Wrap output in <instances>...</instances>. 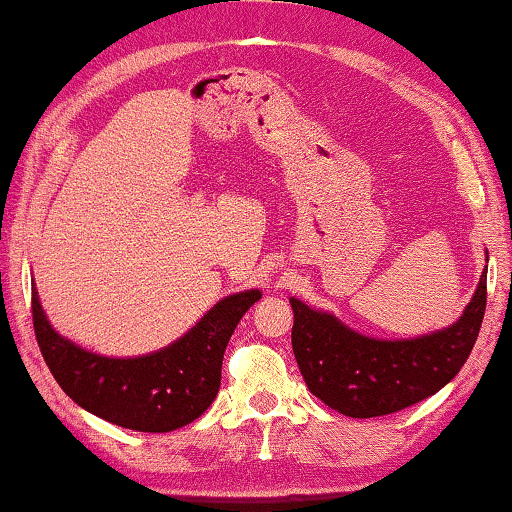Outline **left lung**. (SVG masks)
<instances>
[{"label":"left lung","instance_id":"1","mask_svg":"<svg viewBox=\"0 0 512 512\" xmlns=\"http://www.w3.org/2000/svg\"><path fill=\"white\" fill-rule=\"evenodd\" d=\"M486 276L488 265L455 323L412 339L361 334L332 312L292 296V347L307 388L325 406L354 419L383 417L432 397L464 368L477 341Z\"/></svg>","mask_w":512,"mask_h":512}]
</instances>
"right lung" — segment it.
Wrapping results in <instances>:
<instances>
[{
  "label": "right lung",
  "instance_id": "obj_1",
  "mask_svg": "<svg viewBox=\"0 0 512 512\" xmlns=\"http://www.w3.org/2000/svg\"><path fill=\"white\" fill-rule=\"evenodd\" d=\"M31 283L35 336L60 388L86 412L138 432L178 430L214 403L225 347L240 318L263 296L258 289H245L220 298L162 350L104 356L57 332Z\"/></svg>",
  "mask_w": 512,
  "mask_h": 512
}]
</instances>
